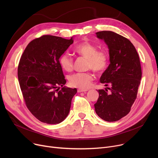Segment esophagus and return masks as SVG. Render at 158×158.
Wrapping results in <instances>:
<instances>
[{
    "mask_svg": "<svg viewBox=\"0 0 158 158\" xmlns=\"http://www.w3.org/2000/svg\"><path fill=\"white\" fill-rule=\"evenodd\" d=\"M87 89H77V92L80 93V92H87Z\"/></svg>",
    "mask_w": 158,
    "mask_h": 158,
    "instance_id": "esophagus-1",
    "label": "esophagus"
}]
</instances>
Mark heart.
Wrapping results in <instances>:
<instances>
[{"label":"heart","instance_id":"1","mask_svg":"<svg viewBox=\"0 0 158 158\" xmlns=\"http://www.w3.org/2000/svg\"><path fill=\"white\" fill-rule=\"evenodd\" d=\"M74 52L86 59V69H92L98 74L103 73L109 64V57L102 51H97L95 46L88 41L81 43L74 48ZM61 68L66 72H71L73 67L72 57L67 53L63 54L59 59ZM94 75L91 72L75 73L69 77L71 86L81 89L89 88L94 81Z\"/></svg>","mask_w":158,"mask_h":158}]
</instances>
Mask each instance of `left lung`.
Masks as SVG:
<instances>
[{"label":"left lung","mask_w":158,"mask_h":158,"mask_svg":"<svg viewBox=\"0 0 158 158\" xmlns=\"http://www.w3.org/2000/svg\"><path fill=\"white\" fill-rule=\"evenodd\" d=\"M108 46L110 64L100 81L110 90L98 89L94 104L96 113L107 122H116L131 111L142 79V68L136 50L126 38L112 31L96 32Z\"/></svg>","instance_id":"8db88e82"}]
</instances>
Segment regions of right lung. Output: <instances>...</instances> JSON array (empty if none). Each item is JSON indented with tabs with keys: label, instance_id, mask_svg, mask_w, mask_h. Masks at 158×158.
I'll return each mask as SVG.
<instances>
[{
	"label": "right lung",
	"instance_id": "add662e5",
	"mask_svg": "<svg viewBox=\"0 0 158 158\" xmlns=\"http://www.w3.org/2000/svg\"><path fill=\"white\" fill-rule=\"evenodd\" d=\"M73 42L72 38L43 35L32 40L20 57L18 77L25 104L41 122L59 123L69 113L77 89L63 87L59 59Z\"/></svg>",
	"mask_w": 158,
	"mask_h": 158
}]
</instances>
